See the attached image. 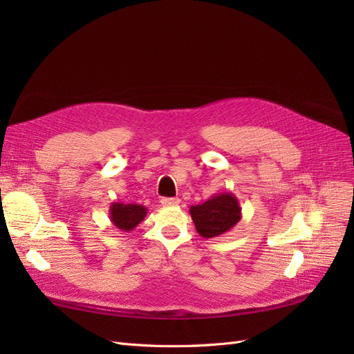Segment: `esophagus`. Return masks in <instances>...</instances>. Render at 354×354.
I'll return each instance as SVG.
<instances>
[{"label":"esophagus","instance_id":"esophagus-1","mask_svg":"<svg viewBox=\"0 0 354 354\" xmlns=\"http://www.w3.org/2000/svg\"><path fill=\"white\" fill-rule=\"evenodd\" d=\"M160 203H162L164 207H173V205H178L180 199L178 198H164V199H160Z\"/></svg>","mask_w":354,"mask_h":354}]
</instances>
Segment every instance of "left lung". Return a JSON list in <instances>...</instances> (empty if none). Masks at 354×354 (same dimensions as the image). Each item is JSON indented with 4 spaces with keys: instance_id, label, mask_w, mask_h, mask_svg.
<instances>
[{
    "instance_id": "left-lung-1",
    "label": "left lung",
    "mask_w": 354,
    "mask_h": 354,
    "mask_svg": "<svg viewBox=\"0 0 354 354\" xmlns=\"http://www.w3.org/2000/svg\"><path fill=\"white\" fill-rule=\"evenodd\" d=\"M196 232L202 238H217L230 232L242 218V208L232 192H223L211 196L201 205L189 209Z\"/></svg>"
}]
</instances>
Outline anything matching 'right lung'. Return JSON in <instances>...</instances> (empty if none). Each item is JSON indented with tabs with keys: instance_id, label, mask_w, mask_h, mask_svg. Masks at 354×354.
<instances>
[{
	"instance_id": "obj_1",
	"label": "right lung",
	"mask_w": 354,
	"mask_h": 354,
	"mask_svg": "<svg viewBox=\"0 0 354 354\" xmlns=\"http://www.w3.org/2000/svg\"><path fill=\"white\" fill-rule=\"evenodd\" d=\"M147 214V208L140 203L112 202L109 208V218L116 229L131 232L140 224Z\"/></svg>"
}]
</instances>
